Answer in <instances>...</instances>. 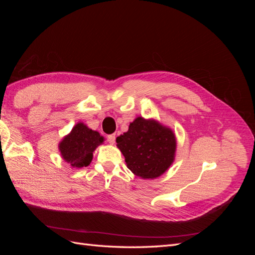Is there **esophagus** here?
Returning <instances> with one entry per match:
<instances>
[{
	"label": "esophagus",
	"instance_id": "esophagus-1",
	"mask_svg": "<svg viewBox=\"0 0 255 255\" xmlns=\"http://www.w3.org/2000/svg\"><path fill=\"white\" fill-rule=\"evenodd\" d=\"M107 141H109L110 143H115V141H116V135L112 134V135L107 136Z\"/></svg>",
	"mask_w": 255,
	"mask_h": 255
}]
</instances>
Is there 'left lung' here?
I'll return each instance as SVG.
<instances>
[{
    "label": "left lung",
    "mask_w": 255,
    "mask_h": 255,
    "mask_svg": "<svg viewBox=\"0 0 255 255\" xmlns=\"http://www.w3.org/2000/svg\"><path fill=\"white\" fill-rule=\"evenodd\" d=\"M117 146L128 168L142 179H154L170 167L176 148L172 130L154 120L136 118L128 130L117 137Z\"/></svg>",
    "instance_id": "obj_1"
}]
</instances>
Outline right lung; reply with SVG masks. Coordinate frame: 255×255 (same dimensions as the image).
<instances>
[{
  "label": "right lung",
  "mask_w": 255,
  "mask_h": 255,
  "mask_svg": "<svg viewBox=\"0 0 255 255\" xmlns=\"http://www.w3.org/2000/svg\"><path fill=\"white\" fill-rule=\"evenodd\" d=\"M103 140L99 132L78 123L59 143V150L63 158L73 168L87 167L92 160V152Z\"/></svg>",
  "instance_id": "1"
}]
</instances>
